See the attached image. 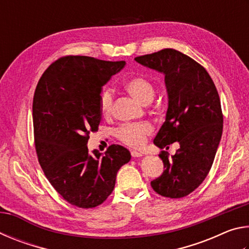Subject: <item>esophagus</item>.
Here are the masks:
<instances>
[{"instance_id": "esophagus-1", "label": "esophagus", "mask_w": 249, "mask_h": 249, "mask_svg": "<svg viewBox=\"0 0 249 249\" xmlns=\"http://www.w3.org/2000/svg\"><path fill=\"white\" fill-rule=\"evenodd\" d=\"M130 155H132V157L136 158V157H142V153H141V151H137V150H132L130 151Z\"/></svg>"}]
</instances>
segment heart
<instances>
[{"instance_id":"1","label":"heart","mask_w":249,"mask_h":249,"mask_svg":"<svg viewBox=\"0 0 249 249\" xmlns=\"http://www.w3.org/2000/svg\"><path fill=\"white\" fill-rule=\"evenodd\" d=\"M124 89L142 104H148L154 99L153 84L141 75H135L124 82ZM113 95L108 90H103L99 96V111L103 117H108L112 113ZM153 126L147 122L128 123L120 126L115 130L117 140L129 147H141L145 144L147 136L153 133Z\"/></svg>"}]
</instances>
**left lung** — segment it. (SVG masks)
Here are the masks:
<instances>
[{
  "label": "left lung",
  "mask_w": 249,
  "mask_h": 249,
  "mask_svg": "<svg viewBox=\"0 0 249 249\" xmlns=\"http://www.w3.org/2000/svg\"><path fill=\"white\" fill-rule=\"evenodd\" d=\"M135 60L165 74L168 111L154 144L161 149L175 142L180 144L171 157L165 150L159 154L165 169L151 181V188L170 199L187 196L208 176L222 137L216 87L203 66L178 50L162 49Z\"/></svg>",
  "instance_id": "8db88e82"
}]
</instances>
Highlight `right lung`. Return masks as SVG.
I'll use <instances>...</instances> for the list:
<instances>
[{"label":"right lung","mask_w":249,"mask_h":249,"mask_svg":"<svg viewBox=\"0 0 249 249\" xmlns=\"http://www.w3.org/2000/svg\"><path fill=\"white\" fill-rule=\"evenodd\" d=\"M125 61L65 56L53 61L37 83L33 125L39 165L54 190L70 204L95 208L115 187L116 174L129 151L111 145L102 156L87 147L101 121L102 87Z\"/></svg>","instance_id":"add662e5"}]
</instances>
